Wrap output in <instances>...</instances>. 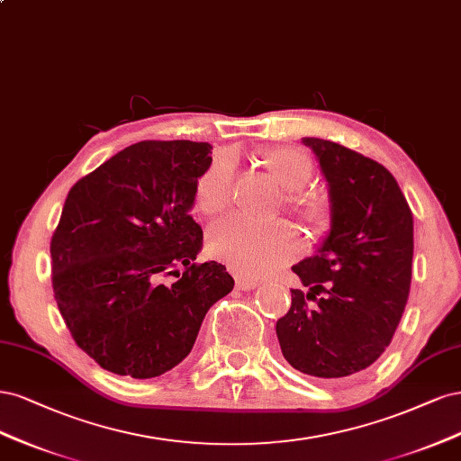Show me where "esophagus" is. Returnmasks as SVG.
Segmentation results:
<instances>
[{
	"mask_svg": "<svg viewBox=\"0 0 461 461\" xmlns=\"http://www.w3.org/2000/svg\"><path fill=\"white\" fill-rule=\"evenodd\" d=\"M260 285L258 279H252V277H247V276H235V287L241 289V291H247V289H255Z\"/></svg>",
	"mask_w": 461,
	"mask_h": 461,
	"instance_id": "obj_1",
	"label": "esophagus"
}]
</instances>
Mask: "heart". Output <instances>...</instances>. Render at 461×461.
Listing matches in <instances>:
<instances>
[{
    "label": "heart",
    "instance_id": "1",
    "mask_svg": "<svg viewBox=\"0 0 461 461\" xmlns=\"http://www.w3.org/2000/svg\"><path fill=\"white\" fill-rule=\"evenodd\" d=\"M260 167L285 191V209L314 233H323L331 224V203L321 191H306L314 165L306 153L294 147H270L258 153ZM231 162L212 158L193 185V203L204 216L226 211L231 197ZM209 252L226 262L237 274L264 276L287 264L296 252V235L285 221L257 224L243 218L220 220L211 228Z\"/></svg>",
    "mask_w": 461,
    "mask_h": 461
}]
</instances>
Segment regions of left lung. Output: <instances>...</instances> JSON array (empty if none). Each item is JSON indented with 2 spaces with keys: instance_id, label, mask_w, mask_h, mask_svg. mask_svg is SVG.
<instances>
[{
  "instance_id": "obj_1",
  "label": "left lung",
  "mask_w": 461,
  "mask_h": 461,
  "mask_svg": "<svg viewBox=\"0 0 461 461\" xmlns=\"http://www.w3.org/2000/svg\"><path fill=\"white\" fill-rule=\"evenodd\" d=\"M303 143L328 180L331 230L314 257L293 266L310 291L291 289L276 333L294 369L337 379L369 367L391 345L410 294L413 216L374 158L320 138Z\"/></svg>"
}]
</instances>
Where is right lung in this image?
<instances>
[{"instance_id":"add662e5","label":"right lung","mask_w":461,"mask_h":461,"mask_svg":"<svg viewBox=\"0 0 461 461\" xmlns=\"http://www.w3.org/2000/svg\"><path fill=\"white\" fill-rule=\"evenodd\" d=\"M211 149L133 143L68 191L50 247L55 301L77 345L116 375L151 379L180 364L233 289L226 266L195 262L203 230L189 211Z\"/></svg>"}]
</instances>
